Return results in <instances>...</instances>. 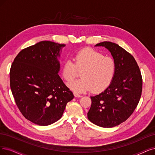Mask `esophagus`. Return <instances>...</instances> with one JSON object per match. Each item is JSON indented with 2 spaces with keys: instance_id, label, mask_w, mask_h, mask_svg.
Here are the masks:
<instances>
[{
  "instance_id": "esophagus-1",
  "label": "esophagus",
  "mask_w": 155,
  "mask_h": 155,
  "mask_svg": "<svg viewBox=\"0 0 155 155\" xmlns=\"http://www.w3.org/2000/svg\"><path fill=\"white\" fill-rule=\"evenodd\" d=\"M73 94H74V97H76V98H81V97L82 96V95H80L77 93H73Z\"/></svg>"
}]
</instances>
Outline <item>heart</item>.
Wrapping results in <instances>:
<instances>
[{
    "instance_id": "obj_1",
    "label": "heart",
    "mask_w": 155,
    "mask_h": 155,
    "mask_svg": "<svg viewBox=\"0 0 155 155\" xmlns=\"http://www.w3.org/2000/svg\"><path fill=\"white\" fill-rule=\"evenodd\" d=\"M74 63L67 60L62 68V77L67 82L77 76V70L81 71L82 78L68 84L75 93L86 92L91 89L98 93L110 84L115 76L116 64L110 57L104 56L100 51L91 48H84L74 54Z\"/></svg>"
}]
</instances>
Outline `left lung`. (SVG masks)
<instances>
[{
	"mask_svg": "<svg viewBox=\"0 0 155 155\" xmlns=\"http://www.w3.org/2000/svg\"><path fill=\"white\" fill-rule=\"evenodd\" d=\"M95 47L108 50L116 62V71L104 91L91 96L87 117L98 127L112 128L125 121L135 110L142 94V78L134 57L117 44L104 41Z\"/></svg>",
	"mask_w": 155,
	"mask_h": 155,
	"instance_id": "left-lung-1",
	"label": "left lung"
}]
</instances>
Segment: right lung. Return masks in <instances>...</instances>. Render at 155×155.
Instances as JSON below:
<instances>
[{
    "mask_svg": "<svg viewBox=\"0 0 155 155\" xmlns=\"http://www.w3.org/2000/svg\"><path fill=\"white\" fill-rule=\"evenodd\" d=\"M66 45L42 41L23 49L10 70V87L16 104L27 119L39 126L62 116L74 95L58 74Z\"/></svg>",
    "mask_w": 155,
    "mask_h": 155,
    "instance_id": "add662e5",
    "label": "right lung"
}]
</instances>
